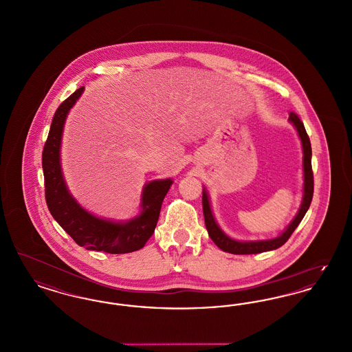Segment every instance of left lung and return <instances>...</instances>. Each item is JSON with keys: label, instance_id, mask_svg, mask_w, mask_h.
I'll use <instances>...</instances> for the list:
<instances>
[{"label": "left lung", "instance_id": "1", "mask_svg": "<svg viewBox=\"0 0 352 352\" xmlns=\"http://www.w3.org/2000/svg\"><path fill=\"white\" fill-rule=\"evenodd\" d=\"M289 120L294 124L297 132L300 134L302 141V148H303V171H305V184H303V201H302L301 208L297 214V217L290 223V226L286 228L284 234H280L276 239L272 240H265V241H248V243H241L230 239L228 236L223 234V231L219 228L218 224L215 223V219L212 217L211 208H210V201L206 191H203V215H204V223L206 228L208 231V234L211 240L218 245L221 251L234 253V254H253V253H261V252L272 251L277 250L281 245L289 240V237L294 232V230L298 227L301 223L302 219L305 217L306 211L310 207V203L313 199V192H314V175H313V168H311V145H310V138L306 133V129L303 126L298 115L294 112L289 113Z\"/></svg>", "mask_w": 352, "mask_h": 352}]
</instances>
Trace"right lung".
I'll use <instances>...</instances> for the list:
<instances>
[{
    "label": "right lung",
    "instance_id": "right-lung-1",
    "mask_svg": "<svg viewBox=\"0 0 352 352\" xmlns=\"http://www.w3.org/2000/svg\"><path fill=\"white\" fill-rule=\"evenodd\" d=\"M84 87L76 89L63 101L51 122L50 132L42 151V168L45 175V198L52 218L67 232L74 241L89 251H102L112 254L141 250L151 239L160 218L165 195L173 184L171 179L154 181L146 184L142 195V212L137 218L118 224L96 218L82 208L69 195L63 181L59 149L65 120L69 108L76 102Z\"/></svg>",
    "mask_w": 352,
    "mask_h": 352
}]
</instances>
